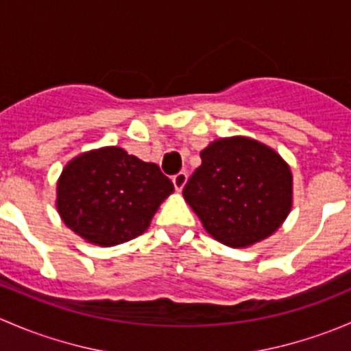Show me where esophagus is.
<instances>
[{
  "label": "esophagus",
  "instance_id": "1",
  "mask_svg": "<svg viewBox=\"0 0 351 351\" xmlns=\"http://www.w3.org/2000/svg\"><path fill=\"white\" fill-rule=\"evenodd\" d=\"M186 178H189L186 171H180V173H176L175 176H173V185H175V189L178 190V192H182V189L185 186Z\"/></svg>",
  "mask_w": 351,
  "mask_h": 351
}]
</instances>
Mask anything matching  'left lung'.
Segmentation results:
<instances>
[{
    "label": "left lung",
    "instance_id": "left-lung-1",
    "mask_svg": "<svg viewBox=\"0 0 351 351\" xmlns=\"http://www.w3.org/2000/svg\"><path fill=\"white\" fill-rule=\"evenodd\" d=\"M200 158L183 197L212 238L244 247L280 228L292 207V175L274 149L231 137L214 141Z\"/></svg>",
    "mask_w": 351,
    "mask_h": 351
}]
</instances>
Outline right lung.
<instances>
[{
    "instance_id": "obj_1",
    "label": "right lung",
    "mask_w": 351,
    "mask_h": 351,
    "mask_svg": "<svg viewBox=\"0 0 351 351\" xmlns=\"http://www.w3.org/2000/svg\"><path fill=\"white\" fill-rule=\"evenodd\" d=\"M173 183L154 162L120 147L74 158L58 182V210L76 234L100 246L143 234Z\"/></svg>"
}]
</instances>
